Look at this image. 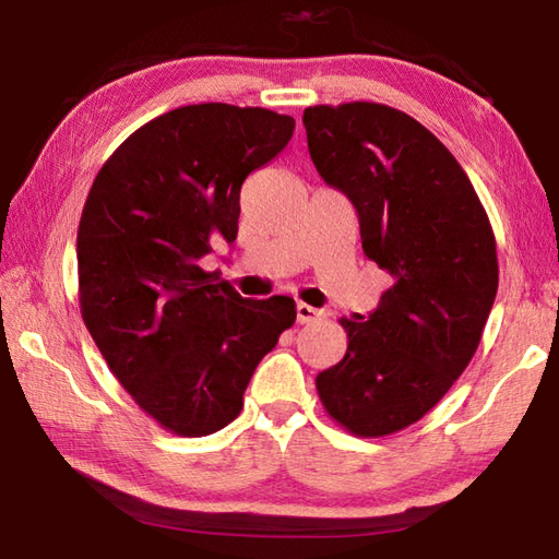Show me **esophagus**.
I'll list each match as a JSON object with an SVG mask.
<instances>
[{
  "instance_id": "1",
  "label": "esophagus",
  "mask_w": 559,
  "mask_h": 559,
  "mask_svg": "<svg viewBox=\"0 0 559 559\" xmlns=\"http://www.w3.org/2000/svg\"><path fill=\"white\" fill-rule=\"evenodd\" d=\"M320 316H323V310L308 306V302H298V306H296L298 323H313V320H318Z\"/></svg>"
}]
</instances>
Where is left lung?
Wrapping results in <instances>:
<instances>
[{
	"label": "left lung",
	"mask_w": 559,
	"mask_h": 559,
	"mask_svg": "<svg viewBox=\"0 0 559 559\" xmlns=\"http://www.w3.org/2000/svg\"><path fill=\"white\" fill-rule=\"evenodd\" d=\"M313 165L357 210L365 257L392 276L374 313L340 318L347 353L316 377L355 437H386L441 402L476 355L498 290L496 236L447 145L382 103L302 112Z\"/></svg>",
	"instance_id": "1"
}]
</instances>
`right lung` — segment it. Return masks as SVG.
Returning <instances> with one entry per match:
<instances>
[{
	"label": "right lung",
	"instance_id": "right-lung-1",
	"mask_svg": "<svg viewBox=\"0 0 559 559\" xmlns=\"http://www.w3.org/2000/svg\"><path fill=\"white\" fill-rule=\"evenodd\" d=\"M293 128L266 108H175L93 179L75 241L83 323L140 409L177 437L231 424L253 370L296 323L293 298H241L202 269L214 243L236 239L243 179Z\"/></svg>",
	"mask_w": 559,
	"mask_h": 559
}]
</instances>
